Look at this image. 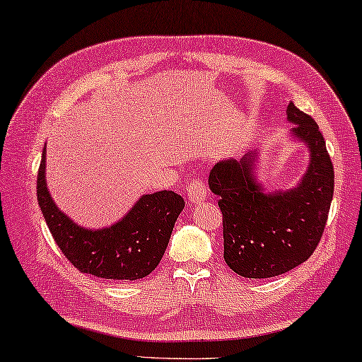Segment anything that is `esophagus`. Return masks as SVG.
<instances>
[{"instance_id":"1","label":"esophagus","mask_w":362,"mask_h":362,"mask_svg":"<svg viewBox=\"0 0 362 362\" xmlns=\"http://www.w3.org/2000/svg\"><path fill=\"white\" fill-rule=\"evenodd\" d=\"M205 182L200 180H192L187 187V202L189 204H200L205 200Z\"/></svg>"}]
</instances>
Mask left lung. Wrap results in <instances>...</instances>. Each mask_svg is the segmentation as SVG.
I'll return each mask as SVG.
<instances>
[{
    "mask_svg": "<svg viewBox=\"0 0 362 362\" xmlns=\"http://www.w3.org/2000/svg\"><path fill=\"white\" fill-rule=\"evenodd\" d=\"M291 136L309 148L301 181L288 191L265 192L255 180L257 153L216 163L209 186L223 214V257L246 278L286 274L305 262L319 244L333 197V165L315 121L290 102Z\"/></svg>",
    "mask_w": 362,
    "mask_h": 362,
    "instance_id": "1",
    "label": "left lung"
}]
</instances>
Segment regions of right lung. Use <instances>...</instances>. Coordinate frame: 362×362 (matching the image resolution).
Wrapping results in <instances>:
<instances>
[{"label":"right lung","mask_w":362,"mask_h":362,"mask_svg":"<svg viewBox=\"0 0 362 362\" xmlns=\"http://www.w3.org/2000/svg\"><path fill=\"white\" fill-rule=\"evenodd\" d=\"M43 148L37 176V199L49 233L66 259L82 274L116 281L141 280L157 269L185 199L173 191L146 194L115 225L88 230L76 225L49 196Z\"/></svg>","instance_id":"obj_1"}]
</instances>
